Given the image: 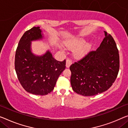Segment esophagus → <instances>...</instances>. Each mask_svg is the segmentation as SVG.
<instances>
[{
    "label": "esophagus",
    "instance_id": "34e87169",
    "mask_svg": "<svg viewBox=\"0 0 128 128\" xmlns=\"http://www.w3.org/2000/svg\"><path fill=\"white\" fill-rule=\"evenodd\" d=\"M72 64V60H66V66L67 68H69V67L70 66L71 64Z\"/></svg>",
    "mask_w": 128,
    "mask_h": 128
}]
</instances>
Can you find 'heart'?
I'll list each match as a JSON object with an SVG mask.
<instances>
[{"label": "heart", "instance_id": "heart-1", "mask_svg": "<svg viewBox=\"0 0 128 128\" xmlns=\"http://www.w3.org/2000/svg\"><path fill=\"white\" fill-rule=\"evenodd\" d=\"M84 43V40L82 39H78L76 40H70L66 42V45L69 48H75L76 46H80ZM86 50V48L84 46H81L80 48L77 49L76 52V55L78 56H80L84 54Z\"/></svg>", "mask_w": 128, "mask_h": 128}]
</instances>
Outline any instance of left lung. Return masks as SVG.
<instances>
[{
    "label": "left lung",
    "mask_w": 128,
    "mask_h": 128,
    "mask_svg": "<svg viewBox=\"0 0 128 128\" xmlns=\"http://www.w3.org/2000/svg\"><path fill=\"white\" fill-rule=\"evenodd\" d=\"M105 32V38L96 50L70 66L72 90L84 96L97 95L111 87L120 68L118 50L110 34Z\"/></svg>",
    "instance_id": "left-lung-1"
}]
</instances>
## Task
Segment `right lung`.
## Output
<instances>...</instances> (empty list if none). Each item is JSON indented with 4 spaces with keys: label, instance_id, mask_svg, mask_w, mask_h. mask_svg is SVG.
<instances>
[{
    "label": "right lung",
    "instance_id": "add662e5",
    "mask_svg": "<svg viewBox=\"0 0 128 128\" xmlns=\"http://www.w3.org/2000/svg\"><path fill=\"white\" fill-rule=\"evenodd\" d=\"M41 32L39 27H34L23 35L15 52V68L26 91L44 96L54 89L59 76L66 68V60L58 61L49 52L40 56L31 52V41L42 38Z\"/></svg>",
    "mask_w": 128,
    "mask_h": 128
}]
</instances>
